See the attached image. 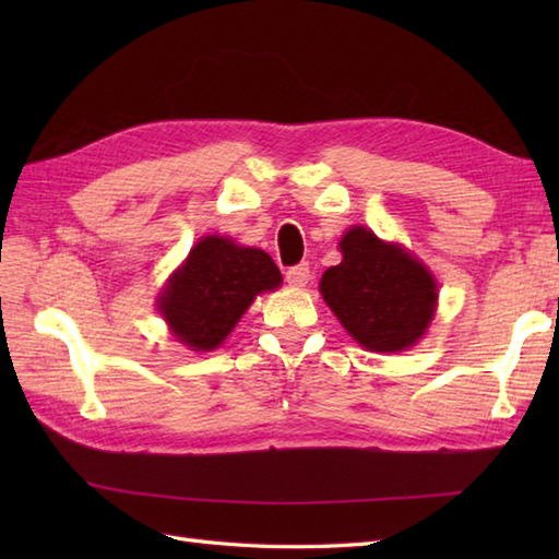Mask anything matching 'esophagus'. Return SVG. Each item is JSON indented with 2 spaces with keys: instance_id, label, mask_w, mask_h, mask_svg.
I'll return each instance as SVG.
<instances>
[{
  "instance_id": "esophagus-1",
  "label": "esophagus",
  "mask_w": 559,
  "mask_h": 559,
  "mask_svg": "<svg viewBox=\"0 0 559 559\" xmlns=\"http://www.w3.org/2000/svg\"><path fill=\"white\" fill-rule=\"evenodd\" d=\"M286 281L290 283L293 288H302V286H307V281H310V264L290 266V269L286 271Z\"/></svg>"
}]
</instances>
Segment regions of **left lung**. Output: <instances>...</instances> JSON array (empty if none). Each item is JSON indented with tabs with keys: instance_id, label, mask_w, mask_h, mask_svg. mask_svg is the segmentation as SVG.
<instances>
[{
	"instance_id": "left-lung-1",
	"label": "left lung",
	"mask_w": 559,
	"mask_h": 559,
	"mask_svg": "<svg viewBox=\"0 0 559 559\" xmlns=\"http://www.w3.org/2000/svg\"><path fill=\"white\" fill-rule=\"evenodd\" d=\"M341 264L324 271L319 290L343 329L374 353L415 346L430 326L437 283L423 261L401 245L353 225L341 237Z\"/></svg>"
}]
</instances>
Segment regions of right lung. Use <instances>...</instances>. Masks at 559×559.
<instances>
[{
	"instance_id": "right-lung-1",
	"label": "right lung",
	"mask_w": 559,
	"mask_h": 559,
	"mask_svg": "<svg viewBox=\"0 0 559 559\" xmlns=\"http://www.w3.org/2000/svg\"><path fill=\"white\" fill-rule=\"evenodd\" d=\"M281 271L257 247L206 235L158 295V312L173 336L192 350L218 348L259 293L281 286Z\"/></svg>"
}]
</instances>
